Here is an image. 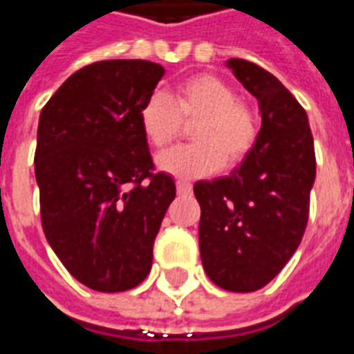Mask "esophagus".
I'll return each instance as SVG.
<instances>
[{"label":"esophagus","instance_id":"obj_1","mask_svg":"<svg viewBox=\"0 0 354 354\" xmlns=\"http://www.w3.org/2000/svg\"><path fill=\"white\" fill-rule=\"evenodd\" d=\"M176 189L180 195H185V193H192L193 185L189 182H185V180H178L176 182Z\"/></svg>","mask_w":354,"mask_h":354}]
</instances>
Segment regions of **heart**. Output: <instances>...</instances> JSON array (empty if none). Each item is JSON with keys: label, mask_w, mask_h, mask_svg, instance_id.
<instances>
[{"label": "heart", "mask_w": 354, "mask_h": 354, "mask_svg": "<svg viewBox=\"0 0 354 354\" xmlns=\"http://www.w3.org/2000/svg\"><path fill=\"white\" fill-rule=\"evenodd\" d=\"M197 144L176 147L157 159V167L178 178L212 174L227 165H237L250 153L258 136V124L248 104L220 77L199 73L178 83L169 94L153 93L142 104L140 127L155 149L172 146L194 123Z\"/></svg>", "instance_id": "b5f03b06"}]
</instances>
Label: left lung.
I'll return each instance as SVG.
<instances>
[{
	"label": "left lung",
	"instance_id": "1",
	"mask_svg": "<svg viewBox=\"0 0 354 354\" xmlns=\"http://www.w3.org/2000/svg\"><path fill=\"white\" fill-rule=\"evenodd\" d=\"M227 68L256 96L261 129L230 176L201 180L199 250L208 279L230 292L273 281L301 243L315 184V146L299 102L273 73L243 58Z\"/></svg>",
	"mask_w": 354,
	"mask_h": 354
}]
</instances>
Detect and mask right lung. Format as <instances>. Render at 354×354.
Instances as JSON below:
<instances>
[{
    "mask_svg": "<svg viewBox=\"0 0 354 354\" xmlns=\"http://www.w3.org/2000/svg\"><path fill=\"white\" fill-rule=\"evenodd\" d=\"M165 68L149 60H102L70 75L43 106L35 180L41 225L70 273L96 292L138 286L174 180L153 172L140 127L142 104Z\"/></svg>",
    "mask_w": 354,
    "mask_h": 354,
    "instance_id": "obj_1",
    "label": "right lung"
}]
</instances>
